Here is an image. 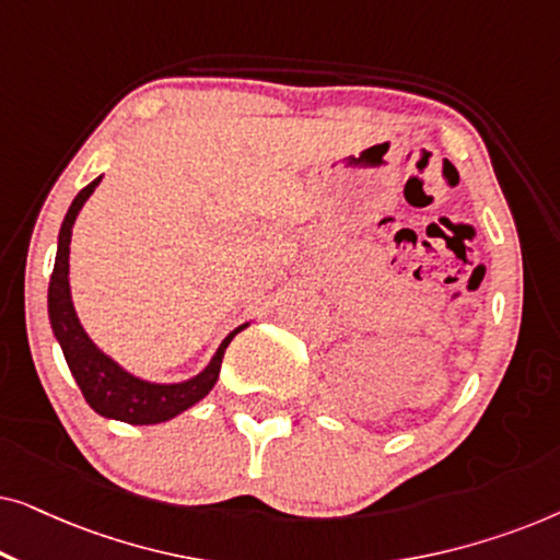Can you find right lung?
I'll return each instance as SVG.
<instances>
[{"label":"right lung","mask_w":560,"mask_h":560,"mask_svg":"<svg viewBox=\"0 0 560 560\" xmlns=\"http://www.w3.org/2000/svg\"><path fill=\"white\" fill-rule=\"evenodd\" d=\"M98 180L102 178L91 180L89 186L73 198L71 209H68L63 219V226H60L56 267H52L48 288L50 326L60 349H63L68 370H71L83 397H86V402L98 412V416L125 420V423L132 425L163 423V420L175 418L178 412L190 408V405H196L201 397L211 393V387L217 385L219 380L224 351L229 347V341L234 339V334H240V328L226 336L224 343H221L217 351V357L211 359V364L206 366L201 374H196V377L188 382H178V385H155V382L137 380L94 347V341H91L86 331H83L79 316H75L73 311L71 288H68V255H71L73 221L79 217L81 206L86 203V198L94 194Z\"/></svg>","instance_id":"obj_1"}]
</instances>
